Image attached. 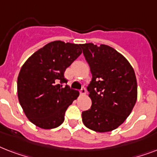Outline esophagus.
<instances>
[{"instance_id":"esophagus-1","label":"esophagus","mask_w":157,"mask_h":157,"mask_svg":"<svg viewBox=\"0 0 157 157\" xmlns=\"http://www.w3.org/2000/svg\"><path fill=\"white\" fill-rule=\"evenodd\" d=\"M80 94H81V95H85V94H86V88H82V89H81V90H80Z\"/></svg>"}]
</instances>
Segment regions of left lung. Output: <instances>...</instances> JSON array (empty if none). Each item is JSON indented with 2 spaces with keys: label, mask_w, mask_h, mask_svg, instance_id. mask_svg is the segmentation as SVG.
Masks as SVG:
<instances>
[{
  "label": "left lung",
  "mask_w": 157,
  "mask_h": 157,
  "mask_svg": "<svg viewBox=\"0 0 157 157\" xmlns=\"http://www.w3.org/2000/svg\"><path fill=\"white\" fill-rule=\"evenodd\" d=\"M81 47L92 73L87 87L92 105L82 112V121L94 131H112L126 120L136 103L138 86L134 68L108 45L87 43Z\"/></svg>",
  "instance_id": "8db88e82"
}]
</instances>
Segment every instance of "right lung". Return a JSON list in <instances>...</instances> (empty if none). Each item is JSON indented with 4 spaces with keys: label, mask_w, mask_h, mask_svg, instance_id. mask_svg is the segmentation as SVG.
Returning <instances> with one entry per match:
<instances>
[{
    "label": "right lung",
    "mask_w": 157,
    "mask_h": 157,
    "mask_svg": "<svg viewBox=\"0 0 157 157\" xmlns=\"http://www.w3.org/2000/svg\"><path fill=\"white\" fill-rule=\"evenodd\" d=\"M80 45L55 40L31 55L19 71L17 81L21 107L33 124L50 129L63 122L67 107L79 96L70 89L64 72L81 54Z\"/></svg>",
    "instance_id": "1"
}]
</instances>
